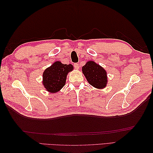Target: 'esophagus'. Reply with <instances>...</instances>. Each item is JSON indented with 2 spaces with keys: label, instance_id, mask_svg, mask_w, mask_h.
Segmentation results:
<instances>
[{
  "label": "esophagus",
  "instance_id": "obj_1",
  "mask_svg": "<svg viewBox=\"0 0 153 153\" xmlns=\"http://www.w3.org/2000/svg\"><path fill=\"white\" fill-rule=\"evenodd\" d=\"M74 67H75V68H76V70H78L79 68V64H77V63L74 64Z\"/></svg>",
  "mask_w": 153,
  "mask_h": 153
}]
</instances>
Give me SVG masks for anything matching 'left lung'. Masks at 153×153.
Segmentation results:
<instances>
[{
	"label": "left lung",
	"instance_id": "left-lung-1",
	"mask_svg": "<svg viewBox=\"0 0 153 153\" xmlns=\"http://www.w3.org/2000/svg\"><path fill=\"white\" fill-rule=\"evenodd\" d=\"M82 72L88 83L95 88L102 89L107 85L108 77L106 71L95 62H87L82 67Z\"/></svg>",
	"mask_w": 153,
	"mask_h": 153
}]
</instances>
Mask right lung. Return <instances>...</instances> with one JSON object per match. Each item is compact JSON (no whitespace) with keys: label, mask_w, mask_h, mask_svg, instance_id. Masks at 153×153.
<instances>
[{"label":"right lung","mask_w":153,"mask_h":153,"mask_svg":"<svg viewBox=\"0 0 153 153\" xmlns=\"http://www.w3.org/2000/svg\"><path fill=\"white\" fill-rule=\"evenodd\" d=\"M74 70L71 64H64L56 61L48 67L43 74V85L46 91L51 93L59 91L66 84L68 73Z\"/></svg>","instance_id":"1"}]
</instances>
